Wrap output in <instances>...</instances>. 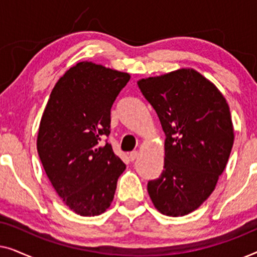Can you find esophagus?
<instances>
[{"mask_svg": "<svg viewBox=\"0 0 257 257\" xmlns=\"http://www.w3.org/2000/svg\"><path fill=\"white\" fill-rule=\"evenodd\" d=\"M138 157H139V153L137 152V151H132V152L128 153V158L131 161H135L136 159H138Z\"/></svg>", "mask_w": 257, "mask_h": 257, "instance_id": "1", "label": "esophagus"}]
</instances>
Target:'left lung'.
<instances>
[{
  "instance_id": "obj_1",
  "label": "left lung",
  "mask_w": 257,
  "mask_h": 257,
  "mask_svg": "<svg viewBox=\"0 0 257 257\" xmlns=\"http://www.w3.org/2000/svg\"><path fill=\"white\" fill-rule=\"evenodd\" d=\"M166 136L164 171L147 184L160 213L182 216L208 199L234 143L230 111L213 83L192 69L138 82Z\"/></svg>"
}]
</instances>
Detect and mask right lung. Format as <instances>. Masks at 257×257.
Here are the masks:
<instances>
[{"label": "right lung", "instance_id": "obj_1", "mask_svg": "<svg viewBox=\"0 0 257 257\" xmlns=\"http://www.w3.org/2000/svg\"><path fill=\"white\" fill-rule=\"evenodd\" d=\"M128 73L80 62L61 77L42 115L37 151L55 191L82 216L104 213L125 164L101 138L110 135L111 107Z\"/></svg>", "mask_w": 257, "mask_h": 257}]
</instances>
